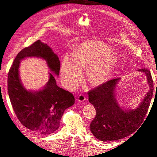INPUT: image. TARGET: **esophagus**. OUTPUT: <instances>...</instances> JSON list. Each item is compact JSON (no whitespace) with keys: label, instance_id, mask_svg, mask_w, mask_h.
<instances>
[{"label":"esophagus","instance_id":"34e87169","mask_svg":"<svg viewBox=\"0 0 157 157\" xmlns=\"http://www.w3.org/2000/svg\"><path fill=\"white\" fill-rule=\"evenodd\" d=\"M85 100H86V98H85V96L82 94H80L78 96L77 98V101L79 103H82L84 102Z\"/></svg>","mask_w":157,"mask_h":157}]
</instances>
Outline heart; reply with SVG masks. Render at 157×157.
Returning a JSON list of instances; mask_svg holds the SVG:
<instances>
[{
    "instance_id": "b5f03b06",
    "label": "heart",
    "mask_w": 157,
    "mask_h": 157,
    "mask_svg": "<svg viewBox=\"0 0 157 157\" xmlns=\"http://www.w3.org/2000/svg\"><path fill=\"white\" fill-rule=\"evenodd\" d=\"M112 49L101 41L90 40L76 47L73 56L66 55L61 67V76L68 85L74 87L82 77V67H90L89 77L99 84L111 77L118 62Z\"/></svg>"
}]
</instances>
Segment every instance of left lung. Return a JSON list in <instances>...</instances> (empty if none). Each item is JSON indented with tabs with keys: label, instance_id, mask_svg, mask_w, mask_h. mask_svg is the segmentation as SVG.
I'll return each instance as SVG.
<instances>
[{
	"label": "left lung",
	"instance_id": "1",
	"mask_svg": "<svg viewBox=\"0 0 157 157\" xmlns=\"http://www.w3.org/2000/svg\"><path fill=\"white\" fill-rule=\"evenodd\" d=\"M137 71L145 75L149 90L135 109L121 107L117 101L116 92L121 78L109 80L88 92L89 102L96 111L90 128L99 140L110 141L124 138L134 133L143 122L153 95V81L149 69H140Z\"/></svg>",
	"mask_w": 157,
	"mask_h": 157
}]
</instances>
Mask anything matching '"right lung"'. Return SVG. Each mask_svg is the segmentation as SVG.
<instances>
[{"label":"right lung","mask_w":157,"mask_h":157,"mask_svg":"<svg viewBox=\"0 0 157 157\" xmlns=\"http://www.w3.org/2000/svg\"><path fill=\"white\" fill-rule=\"evenodd\" d=\"M27 58L44 59L49 70L58 77L60 63L52 48L40 40L19 52L8 76V92L13 111L21 124L36 134L45 136L56 132L60 126L65 109L75 103L71 92L59 87L54 75L42 88L28 90L20 75V62Z\"/></svg>","instance_id":"right-lung-1"}]
</instances>
